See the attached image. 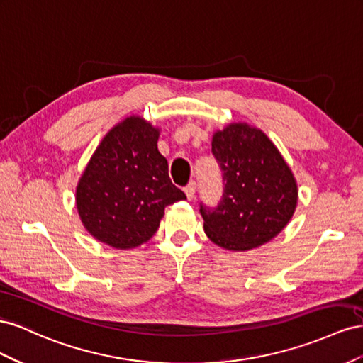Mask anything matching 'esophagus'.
<instances>
[{
  "label": "esophagus",
  "instance_id": "34e87169",
  "mask_svg": "<svg viewBox=\"0 0 363 363\" xmlns=\"http://www.w3.org/2000/svg\"><path fill=\"white\" fill-rule=\"evenodd\" d=\"M184 191H185V194H187V199L189 201H193L194 199V194H196V182L194 181H191L187 187L184 189Z\"/></svg>",
  "mask_w": 363,
  "mask_h": 363
}]
</instances>
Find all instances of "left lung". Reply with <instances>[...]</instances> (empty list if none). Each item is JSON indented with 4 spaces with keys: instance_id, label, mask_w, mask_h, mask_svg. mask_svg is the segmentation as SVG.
<instances>
[{
    "instance_id": "1",
    "label": "left lung",
    "mask_w": 363,
    "mask_h": 363,
    "mask_svg": "<svg viewBox=\"0 0 363 363\" xmlns=\"http://www.w3.org/2000/svg\"><path fill=\"white\" fill-rule=\"evenodd\" d=\"M211 152L222 170L223 194L216 208L201 203L205 234L228 251L272 240L298 202L296 181L281 153L266 133L246 123L217 130Z\"/></svg>"
}]
</instances>
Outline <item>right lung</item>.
Returning <instances> with one entry per match:
<instances>
[{
	"mask_svg": "<svg viewBox=\"0 0 363 363\" xmlns=\"http://www.w3.org/2000/svg\"><path fill=\"white\" fill-rule=\"evenodd\" d=\"M160 129L141 117L112 128L92 155L76 190L82 223L101 243L132 250L157 233L164 208L185 194L172 184L158 150Z\"/></svg>",
	"mask_w": 363,
	"mask_h": 363,
	"instance_id": "obj_1",
	"label": "right lung"
}]
</instances>
